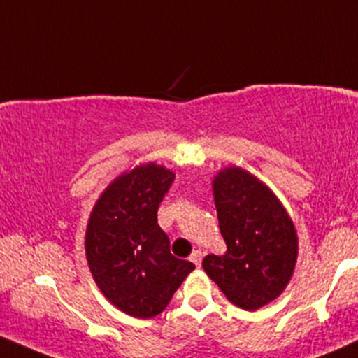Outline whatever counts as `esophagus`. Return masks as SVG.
Masks as SVG:
<instances>
[{
    "label": "esophagus",
    "instance_id": "1",
    "mask_svg": "<svg viewBox=\"0 0 358 358\" xmlns=\"http://www.w3.org/2000/svg\"><path fill=\"white\" fill-rule=\"evenodd\" d=\"M190 261L194 262V264L199 268V266H201V262H202V252L201 250H195L194 254L190 255Z\"/></svg>",
    "mask_w": 358,
    "mask_h": 358
}]
</instances>
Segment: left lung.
<instances>
[{
    "mask_svg": "<svg viewBox=\"0 0 358 358\" xmlns=\"http://www.w3.org/2000/svg\"><path fill=\"white\" fill-rule=\"evenodd\" d=\"M223 255H206L202 268L233 306L257 310L288 287L299 257V235L280 199L240 166L213 178Z\"/></svg>",
    "mask_w": 358,
    "mask_h": 358,
    "instance_id": "8db88e82",
    "label": "left lung"
}]
</instances>
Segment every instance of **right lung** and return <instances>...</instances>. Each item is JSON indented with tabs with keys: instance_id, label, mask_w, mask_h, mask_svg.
Masks as SVG:
<instances>
[{
	"instance_id": "1",
	"label": "right lung",
	"mask_w": 358,
	"mask_h": 358,
	"mask_svg": "<svg viewBox=\"0 0 358 358\" xmlns=\"http://www.w3.org/2000/svg\"><path fill=\"white\" fill-rule=\"evenodd\" d=\"M175 173L156 163L123 171L103 190L85 229V257L97 288L131 317L161 314L195 269L169 252L157 209Z\"/></svg>"
}]
</instances>
